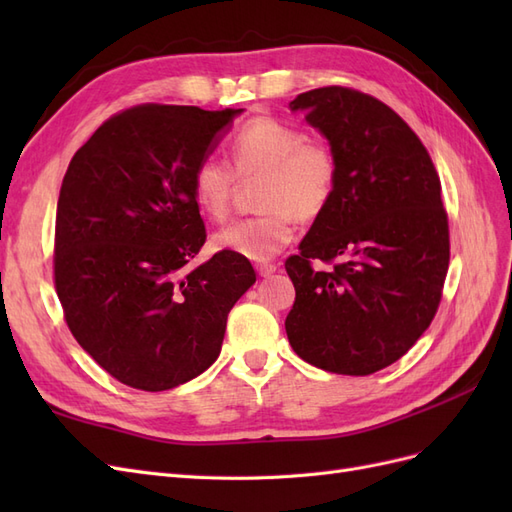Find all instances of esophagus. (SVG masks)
<instances>
[{
  "label": "esophagus",
  "mask_w": 512,
  "mask_h": 512,
  "mask_svg": "<svg viewBox=\"0 0 512 512\" xmlns=\"http://www.w3.org/2000/svg\"><path fill=\"white\" fill-rule=\"evenodd\" d=\"M275 265H271V262H258L256 265V271H258V275L260 277H269L271 273H275Z\"/></svg>",
  "instance_id": "1"
}]
</instances>
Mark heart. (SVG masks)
Here are the masks:
<instances>
[{
    "instance_id": "1",
    "label": "heart",
    "mask_w": 512,
    "mask_h": 512,
    "mask_svg": "<svg viewBox=\"0 0 512 512\" xmlns=\"http://www.w3.org/2000/svg\"><path fill=\"white\" fill-rule=\"evenodd\" d=\"M230 160L200 158L192 173L196 205L209 218L224 220L232 194L241 179L262 177L258 183L260 213L215 232L218 250L250 260H269L294 239L299 220H316L335 194L342 162L327 138L307 136L299 126L277 117L260 115L232 134Z\"/></svg>"
}]
</instances>
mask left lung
<instances>
[{"label":"left lung","instance_id":"obj_1","mask_svg":"<svg viewBox=\"0 0 512 512\" xmlns=\"http://www.w3.org/2000/svg\"><path fill=\"white\" fill-rule=\"evenodd\" d=\"M290 108L337 147L342 173L286 258L288 342L324 371L369 376L416 344L442 301L451 235L438 170L408 123L359 89H312Z\"/></svg>","mask_w":512,"mask_h":512}]
</instances>
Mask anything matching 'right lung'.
<instances>
[{"instance_id": "right-lung-1", "label": "right lung", "mask_w": 512, "mask_h": 512, "mask_svg": "<svg viewBox=\"0 0 512 512\" xmlns=\"http://www.w3.org/2000/svg\"><path fill=\"white\" fill-rule=\"evenodd\" d=\"M241 108L138 104L108 117L61 181L53 280L81 348L115 380L168 391L218 359L252 262L194 258L207 228L192 173Z\"/></svg>"}]
</instances>
